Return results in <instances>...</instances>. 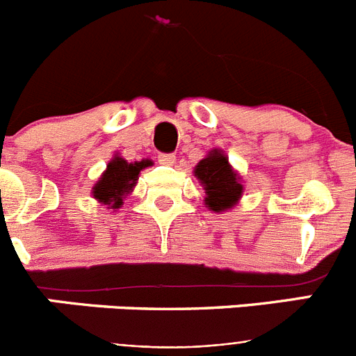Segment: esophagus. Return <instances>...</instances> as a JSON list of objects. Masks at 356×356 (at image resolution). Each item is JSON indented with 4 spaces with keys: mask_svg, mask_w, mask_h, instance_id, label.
I'll return each mask as SVG.
<instances>
[{
    "mask_svg": "<svg viewBox=\"0 0 356 356\" xmlns=\"http://www.w3.org/2000/svg\"><path fill=\"white\" fill-rule=\"evenodd\" d=\"M175 160V155H169V153H160L159 155V162L162 163V165H172Z\"/></svg>",
    "mask_w": 356,
    "mask_h": 356,
    "instance_id": "obj_1",
    "label": "esophagus"
}]
</instances>
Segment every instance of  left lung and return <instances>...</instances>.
I'll return each instance as SVG.
<instances>
[{
	"mask_svg": "<svg viewBox=\"0 0 356 356\" xmlns=\"http://www.w3.org/2000/svg\"><path fill=\"white\" fill-rule=\"evenodd\" d=\"M194 176L205 191L203 203L210 212L222 213L238 205L244 193L242 176L232 168L222 149H210L205 159H201L194 168Z\"/></svg>",
	"mask_w": 356,
	"mask_h": 356,
	"instance_id": "8db88e82",
	"label": "left lung"
}]
</instances>
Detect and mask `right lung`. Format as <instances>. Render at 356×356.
<instances>
[{
  "mask_svg": "<svg viewBox=\"0 0 356 356\" xmlns=\"http://www.w3.org/2000/svg\"><path fill=\"white\" fill-rule=\"evenodd\" d=\"M149 165H153L149 159L128 162L119 153H115L94 184L92 197L112 212H118V209H121L124 203V197L134 193L140 171Z\"/></svg>",
  "mask_w": 356,
  "mask_h": 356,
  "instance_id": "add662e5",
  "label": "right lung"
}]
</instances>
